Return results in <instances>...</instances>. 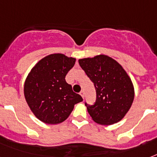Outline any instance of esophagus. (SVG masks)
I'll return each instance as SVG.
<instances>
[{"label":"esophagus","mask_w":157,"mask_h":157,"mask_svg":"<svg viewBox=\"0 0 157 157\" xmlns=\"http://www.w3.org/2000/svg\"><path fill=\"white\" fill-rule=\"evenodd\" d=\"M80 94H81V96L82 97V98H84V96H85V93H84L83 90H81V92H80Z\"/></svg>","instance_id":"1"}]
</instances>
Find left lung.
Listing matches in <instances>:
<instances>
[{"label":"left lung","instance_id":"left-lung-1","mask_svg":"<svg viewBox=\"0 0 157 157\" xmlns=\"http://www.w3.org/2000/svg\"><path fill=\"white\" fill-rule=\"evenodd\" d=\"M78 61L93 81L97 94L94 104L87 106L91 118L102 125L121 121L134 98V85L126 71L117 60L105 54Z\"/></svg>","mask_w":157,"mask_h":157}]
</instances>
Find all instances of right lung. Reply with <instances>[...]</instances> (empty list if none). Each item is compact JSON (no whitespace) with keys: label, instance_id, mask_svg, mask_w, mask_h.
<instances>
[{"label":"right lung","instance_id":"right-lung-1","mask_svg":"<svg viewBox=\"0 0 157 157\" xmlns=\"http://www.w3.org/2000/svg\"><path fill=\"white\" fill-rule=\"evenodd\" d=\"M76 59L51 54L36 63L24 82L26 102L34 116L45 124H57L70 116L74 105L83 100L65 81Z\"/></svg>","mask_w":157,"mask_h":157}]
</instances>
